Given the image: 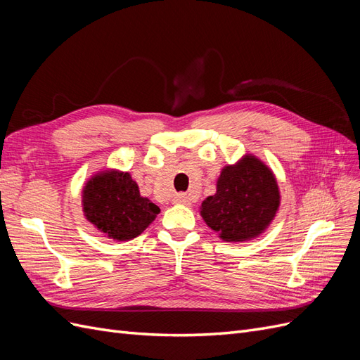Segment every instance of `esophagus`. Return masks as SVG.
Here are the masks:
<instances>
[{
  "mask_svg": "<svg viewBox=\"0 0 360 360\" xmlns=\"http://www.w3.org/2000/svg\"><path fill=\"white\" fill-rule=\"evenodd\" d=\"M174 201L179 202V204H188L189 202V197L186 193H177L176 197H174Z\"/></svg>",
  "mask_w": 360,
  "mask_h": 360,
  "instance_id": "esophagus-1",
  "label": "esophagus"
}]
</instances>
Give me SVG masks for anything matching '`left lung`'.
<instances>
[{
	"label": "left lung",
	"mask_w": 360,
	"mask_h": 360,
	"mask_svg": "<svg viewBox=\"0 0 360 360\" xmlns=\"http://www.w3.org/2000/svg\"><path fill=\"white\" fill-rule=\"evenodd\" d=\"M279 207L271 171L254 156L225 167L213 197L201 204V216L226 242H243L264 231Z\"/></svg>",
	"instance_id": "1"
}]
</instances>
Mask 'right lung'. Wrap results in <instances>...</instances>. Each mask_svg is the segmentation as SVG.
<instances>
[{
    "mask_svg": "<svg viewBox=\"0 0 360 360\" xmlns=\"http://www.w3.org/2000/svg\"><path fill=\"white\" fill-rule=\"evenodd\" d=\"M82 204L86 219L115 240L138 237L160 212L141 197L129 172L108 171L85 184Z\"/></svg>",
    "mask_w": 360,
    "mask_h": 360,
    "instance_id": "1",
    "label": "right lung"
}]
</instances>
